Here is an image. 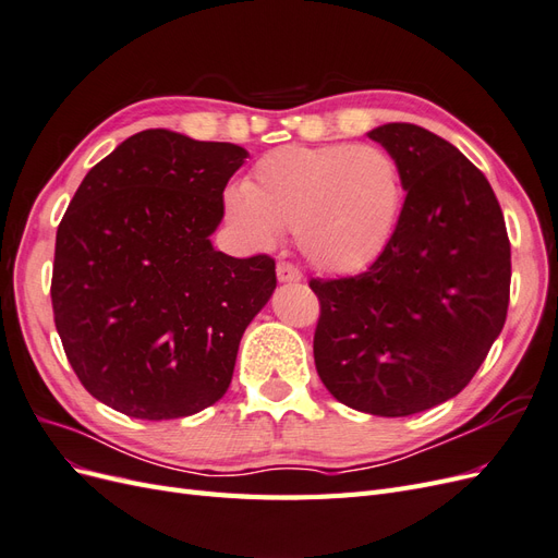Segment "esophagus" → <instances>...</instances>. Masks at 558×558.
Here are the masks:
<instances>
[{"label":"esophagus","instance_id":"obj_1","mask_svg":"<svg viewBox=\"0 0 558 558\" xmlns=\"http://www.w3.org/2000/svg\"><path fill=\"white\" fill-rule=\"evenodd\" d=\"M277 279L281 283H298L302 281V272L293 265V263H286V260H279L277 263Z\"/></svg>","mask_w":558,"mask_h":558}]
</instances>
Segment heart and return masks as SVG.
<instances>
[{
    "instance_id": "heart-1",
    "label": "heart",
    "mask_w": 558,
    "mask_h": 558,
    "mask_svg": "<svg viewBox=\"0 0 558 558\" xmlns=\"http://www.w3.org/2000/svg\"><path fill=\"white\" fill-rule=\"evenodd\" d=\"M402 199L396 160L369 144H289L269 150L244 181L228 189L230 226L256 244L295 230L314 267L353 275L373 265L391 240Z\"/></svg>"
}]
</instances>
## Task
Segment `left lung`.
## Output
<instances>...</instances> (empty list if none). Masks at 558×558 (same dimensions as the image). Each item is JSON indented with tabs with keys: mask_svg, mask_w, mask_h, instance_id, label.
<instances>
[{
	"mask_svg": "<svg viewBox=\"0 0 558 558\" xmlns=\"http://www.w3.org/2000/svg\"><path fill=\"white\" fill-rule=\"evenodd\" d=\"M408 193L367 272L312 279L320 300L314 363L351 410L410 416L459 396L498 340L510 302V240L486 177L437 134L367 132Z\"/></svg>",
	"mask_w": 558,
	"mask_h": 558,
	"instance_id": "8db88e82",
	"label": "left lung"
}]
</instances>
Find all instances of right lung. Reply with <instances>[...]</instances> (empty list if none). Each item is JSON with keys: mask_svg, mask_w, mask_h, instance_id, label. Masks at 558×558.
<instances>
[{"mask_svg": "<svg viewBox=\"0 0 558 558\" xmlns=\"http://www.w3.org/2000/svg\"><path fill=\"white\" fill-rule=\"evenodd\" d=\"M248 150L144 130L81 181L56 238L50 298L86 391L132 418L197 414L228 391L242 335L277 289L275 260L211 234Z\"/></svg>", "mask_w": 558, "mask_h": 558, "instance_id": "1", "label": "right lung"}]
</instances>
